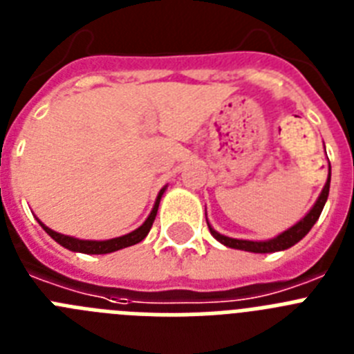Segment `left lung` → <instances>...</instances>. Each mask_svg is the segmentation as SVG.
I'll return each mask as SVG.
<instances>
[{
    "mask_svg": "<svg viewBox=\"0 0 354 354\" xmlns=\"http://www.w3.org/2000/svg\"><path fill=\"white\" fill-rule=\"evenodd\" d=\"M330 180H331V167L328 165L326 184H324L323 192H321V195L317 196V200H315V204L312 205L310 211L306 212L298 223H294L292 227H289L287 230H283L282 234L274 236L273 239H268V241L234 239V237H227L223 236V234L216 232L214 228L211 227V223L207 221L209 232L212 234V237H214L216 241H220L221 245L234 250H245V252H252V253H273V252H282V250L290 248V246L299 243L306 234L310 232V228L314 227L315 221L319 220V216H321V212H323L324 204H326L328 193H330ZM205 220H207V214H205Z\"/></svg>",
    "mask_w": 354,
    "mask_h": 354,
    "instance_id": "left-lung-1",
    "label": "left lung"
}]
</instances>
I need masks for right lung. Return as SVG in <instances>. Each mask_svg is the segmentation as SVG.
Instances as JSON below:
<instances>
[{"label":"right lung","instance_id":"add662e5","mask_svg":"<svg viewBox=\"0 0 354 354\" xmlns=\"http://www.w3.org/2000/svg\"><path fill=\"white\" fill-rule=\"evenodd\" d=\"M167 186L162 187L161 192L158 193V198L154 202V207L150 211V214L147 216V220L140 225L136 230L133 232L126 234V236H120V237H113V239H106V241H90V239H77V237H72V236H65V234L60 232H55L53 228L46 227L42 221L39 220L40 227L53 237V239L62 245L64 248L71 250V252H80V253H86V255H104V253H111V252H117V250L122 248H127V246H133L140 241H143L147 237V234L150 232V227L154 223L156 220V214H158V207H159V202H161V196L165 193Z\"/></svg>","mask_w":354,"mask_h":354}]
</instances>
